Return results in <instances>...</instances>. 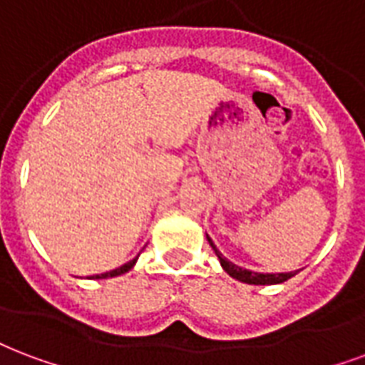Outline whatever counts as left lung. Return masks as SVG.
I'll list each match as a JSON object with an SVG mask.
<instances>
[{
    "label": "left lung",
    "instance_id": "1",
    "mask_svg": "<svg viewBox=\"0 0 365 365\" xmlns=\"http://www.w3.org/2000/svg\"><path fill=\"white\" fill-rule=\"evenodd\" d=\"M207 240H209L210 247L215 250V253H217L218 261H220V265H222V269L228 274H230L232 279L240 280V282H245V284H279V282H284V280L292 279L294 274L298 271L294 272H277V274H265V272H253V271H247V269H242V267L234 265L232 261H228L226 257H222V253L217 250V245L212 244V240H210L209 236H207Z\"/></svg>",
    "mask_w": 365,
    "mask_h": 365
}]
</instances>
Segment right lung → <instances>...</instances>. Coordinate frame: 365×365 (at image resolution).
Returning <instances> with one entry per match:
<instances>
[{
    "instance_id": "add662e5",
    "label": "right lung",
    "mask_w": 365,
    "mask_h": 365,
    "mask_svg": "<svg viewBox=\"0 0 365 365\" xmlns=\"http://www.w3.org/2000/svg\"><path fill=\"white\" fill-rule=\"evenodd\" d=\"M135 261H137V257L133 259V261H129V263H125V265L118 267V269H114V271L110 272H104V274H94L93 279H112V277H118V274H123V272H128L131 267L135 265Z\"/></svg>"
}]
</instances>
